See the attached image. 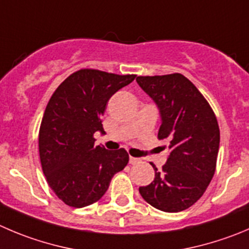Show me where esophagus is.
I'll return each instance as SVG.
<instances>
[{"instance_id":"obj_1","label":"esophagus","mask_w":249,"mask_h":249,"mask_svg":"<svg viewBox=\"0 0 249 249\" xmlns=\"http://www.w3.org/2000/svg\"><path fill=\"white\" fill-rule=\"evenodd\" d=\"M138 162H141V159L133 158V156H129V164L136 165V164H138Z\"/></svg>"}]
</instances>
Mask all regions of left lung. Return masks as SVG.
<instances>
[{
	"instance_id": "obj_1",
	"label": "left lung",
	"mask_w": 249,
	"mask_h": 249,
	"mask_svg": "<svg viewBox=\"0 0 249 249\" xmlns=\"http://www.w3.org/2000/svg\"><path fill=\"white\" fill-rule=\"evenodd\" d=\"M136 80L158 106V138L169 141L170 151L161 171L151 164L154 181L139 187V193L161 212H182L202 197L214 176L220 144L216 117L196 85L179 73Z\"/></svg>"
}]
</instances>
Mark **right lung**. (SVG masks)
Returning a JSON list of instances; mask_svg holds the SVG:
<instances>
[{
	"label": "right lung",
	"instance_id": "right-lung-1",
	"mask_svg": "<svg viewBox=\"0 0 249 249\" xmlns=\"http://www.w3.org/2000/svg\"><path fill=\"white\" fill-rule=\"evenodd\" d=\"M134 78L80 70L52 94L39 131L40 161L47 183L65 204L83 208L98 202L128 164L123 148L94 145V133H105L101 117L107 101Z\"/></svg>",
	"mask_w": 249,
	"mask_h": 249
}]
</instances>
